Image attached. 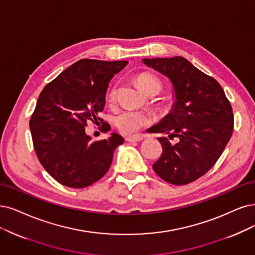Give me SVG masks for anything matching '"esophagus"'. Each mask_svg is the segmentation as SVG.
<instances>
[{
	"label": "esophagus",
	"mask_w": 255,
	"mask_h": 255,
	"mask_svg": "<svg viewBox=\"0 0 255 255\" xmlns=\"http://www.w3.org/2000/svg\"><path fill=\"white\" fill-rule=\"evenodd\" d=\"M145 136L143 134H134V135H131V136H127L125 137L126 142H139V140H142Z\"/></svg>",
	"instance_id": "34e87169"
}]
</instances>
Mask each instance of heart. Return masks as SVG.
I'll return each mask as SVG.
<instances>
[{"label":"heart","mask_w":255,"mask_h":255,"mask_svg":"<svg viewBox=\"0 0 255 255\" xmlns=\"http://www.w3.org/2000/svg\"><path fill=\"white\" fill-rule=\"evenodd\" d=\"M138 86L142 88L146 93L150 92H158L161 89L162 85L159 80L150 73L140 74L137 78ZM116 97V88H112L109 92V99L113 100ZM115 125L122 133L129 134L135 132V131L143 128L151 122V117L149 113L140 110H131L125 109L118 112L115 120Z\"/></svg>","instance_id":"heart-1"}]
</instances>
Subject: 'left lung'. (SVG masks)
<instances>
[{
	"mask_svg": "<svg viewBox=\"0 0 255 255\" xmlns=\"http://www.w3.org/2000/svg\"><path fill=\"white\" fill-rule=\"evenodd\" d=\"M143 63L170 80L175 94L171 112L148 132L166 133L178 142L158 137L163 153L152 168L168 183L189 184L208 172L227 146L233 131L231 104L218 81L183 56Z\"/></svg>",
	"mask_w": 255,
	"mask_h": 255,
	"instance_id": "obj_1",
	"label": "left lung"
}]
</instances>
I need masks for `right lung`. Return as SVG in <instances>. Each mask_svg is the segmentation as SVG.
<instances>
[{
	"instance_id": "obj_1",
	"label": "right lung",
	"mask_w": 255,
	"mask_h": 255,
	"mask_svg": "<svg viewBox=\"0 0 255 255\" xmlns=\"http://www.w3.org/2000/svg\"><path fill=\"white\" fill-rule=\"evenodd\" d=\"M127 61L83 59L48 83L40 93L29 126L40 163L55 181L70 188H85L106 174L113 152L124 138L111 133L90 142L85 132L88 122L104 120L108 83L125 68ZM110 125L103 126L109 131Z\"/></svg>"
}]
</instances>
